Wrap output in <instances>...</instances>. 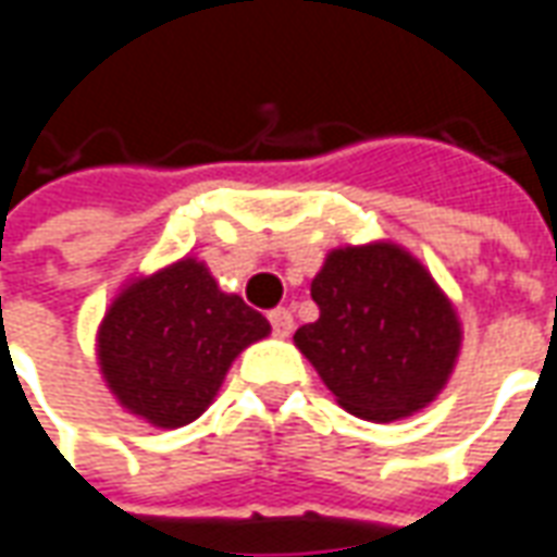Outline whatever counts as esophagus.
Instances as JSON below:
<instances>
[{
    "mask_svg": "<svg viewBox=\"0 0 557 557\" xmlns=\"http://www.w3.org/2000/svg\"><path fill=\"white\" fill-rule=\"evenodd\" d=\"M270 324L272 333H275L278 339H285V336H290V330H294V315H290L287 309H272Z\"/></svg>",
    "mask_w": 557,
    "mask_h": 557,
    "instance_id": "obj_1",
    "label": "esophagus"
}]
</instances>
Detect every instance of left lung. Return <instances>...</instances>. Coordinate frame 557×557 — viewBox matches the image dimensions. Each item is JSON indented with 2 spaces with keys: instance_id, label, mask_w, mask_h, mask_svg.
I'll list each match as a JSON object with an SVG mask.
<instances>
[{
  "instance_id": "1",
  "label": "left lung",
  "mask_w": 557,
  "mask_h": 557,
  "mask_svg": "<svg viewBox=\"0 0 557 557\" xmlns=\"http://www.w3.org/2000/svg\"><path fill=\"white\" fill-rule=\"evenodd\" d=\"M312 300L321 315L294 343L351 416L400 421L448 385L461 355V318L403 245L333 248L312 278Z\"/></svg>"
}]
</instances>
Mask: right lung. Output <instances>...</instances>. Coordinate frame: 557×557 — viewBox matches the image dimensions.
Returning a JSON list of instances; mask_svg holds the SVG:
<instances>
[{"label": "right lung", "instance_id": "add662e5", "mask_svg": "<svg viewBox=\"0 0 557 557\" xmlns=\"http://www.w3.org/2000/svg\"><path fill=\"white\" fill-rule=\"evenodd\" d=\"M267 336V318L224 294L202 260L182 257L114 294L96 360L129 416L175 431L212 406L233 360Z\"/></svg>", "mask_w": 557, "mask_h": 557}]
</instances>
